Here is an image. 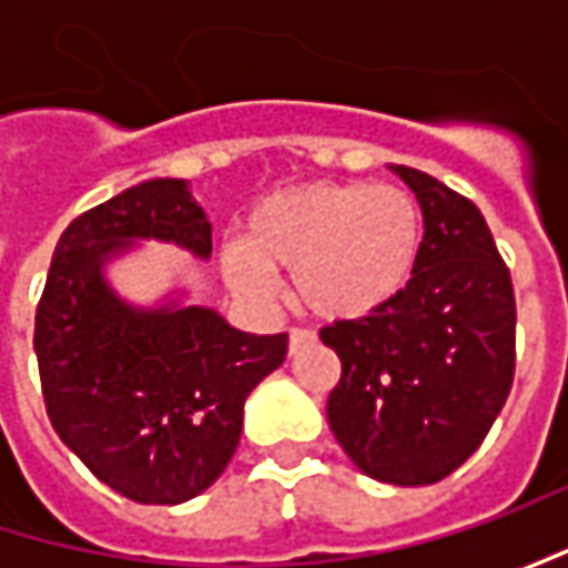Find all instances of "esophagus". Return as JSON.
Returning <instances> with one entry per match:
<instances>
[{
    "label": "esophagus",
    "mask_w": 568,
    "mask_h": 568,
    "mask_svg": "<svg viewBox=\"0 0 568 568\" xmlns=\"http://www.w3.org/2000/svg\"><path fill=\"white\" fill-rule=\"evenodd\" d=\"M287 338H291V354H296L300 347L313 344L316 335H313V332H306V328H291V332H287Z\"/></svg>",
    "instance_id": "esophagus-1"
}]
</instances>
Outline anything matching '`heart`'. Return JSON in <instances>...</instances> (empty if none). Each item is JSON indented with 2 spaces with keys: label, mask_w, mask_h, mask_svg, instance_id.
Listing matches in <instances>:
<instances>
[{
  "label": "heart",
  "mask_w": 568,
  "mask_h": 568,
  "mask_svg": "<svg viewBox=\"0 0 568 568\" xmlns=\"http://www.w3.org/2000/svg\"><path fill=\"white\" fill-rule=\"evenodd\" d=\"M424 240L417 202L398 186L316 180L265 195L224 252L230 287L274 296L272 272L294 274V300L318 318L354 322L402 294Z\"/></svg>",
  "instance_id": "heart-1"
}]
</instances>
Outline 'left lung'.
Segmentation results:
<instances>
[{
	"instance_id": "1",
	"label": "left lung",
	"mask_w": 568,
	"mask_h": 568,
	"mask_svg": "<svg viewBox=\"0 0 568 568\" xmlns=\"http://www.w3.org/2000/svg\"><path fill=\"white\" fill-rule=\"evenodd\" d=\"M392 173L424 211L420 255L392 303L322 328L341 357L325 414L366 477L424 487L468 462L509 398L515 294L474 202L414 166Z\"/></svg>"
}]
</instances>
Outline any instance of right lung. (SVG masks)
<instances>
[{"label":"right lung","instance_id":"right-lung-1","mask_svg":"<svg viewBox=\"0 0 568 568\" xmlns=\"http://www.w3.org/2000/svg\"><path fill=\"white\" fill-rule=\"evenodd\" d=\"M161 240L211 255L186 180H148L59 236L33 322L50 424L94 477L132 503L176 506L230 465L250 392L287 357V335H250L217 310L166 296L132 306L106 265Z\"/></svg>","mask_w":568,"mask_h":568}]
</instances>
